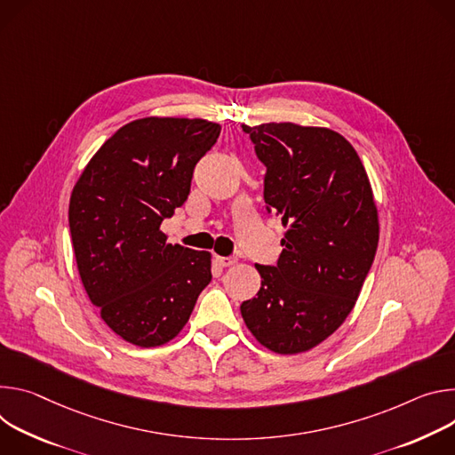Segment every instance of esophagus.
I'll return each instance as SVG.
<instances>
[{"label": "esophagus", "mask_w": 455, "mask_h": 455, "mask_svg": "<svg viewBox=\"0 0 455 455\" xmlns=\"http://www.w3.org/2000/svg\"><path fill=\"white\" fill-rule=\"evenodd\" d=\"M217 262H219L222 267H229V266H235V264H236V257H217Z\"/></svg>", "instance_id": "34e87169"}]
</instances>
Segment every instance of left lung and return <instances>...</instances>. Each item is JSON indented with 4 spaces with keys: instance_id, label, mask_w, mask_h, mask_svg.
I'll return each instance as SVG.
<instances>
[{
    "instance_id": "8db88e82",
    "label": "left lung",
    "mask_w": 455,
    "mask_h": 455,
    "mask_svg": "<svg viewBox=\"0 0 455 455\" xmlns=\"http://www.w3.org/2000/svg\"><path fill=\"white\" fill-rule=\"evenodd\" d=\"M242 130L267 168L264 200L285 236L276 266H255L260 291L240 313L260 345L298 355L356 306L379 240L376 200L356 149L338 132L294 123Z\"/></svg>"
}]
</instances>
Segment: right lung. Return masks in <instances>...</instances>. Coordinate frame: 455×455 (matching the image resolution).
<instances>
[{
    "mask_svg": "<svg viewBox=\"0 0 455 455\" xmlns=\"http://www.w3.org/2000/svg\"><path fill=\"white\" fill-rule=\"evenodd\" d=\"M206 119L144 117L119 128L77 179L68 222L81 282L124 341L159 347L188 323L212 282V253L161 231L189 195L195 164L217 142Z\"/></svg>",
    "mask_w": 455,
    "mask_h": 455,
    "instance_id": "1",
    "label": "right lung"
}]
</instances>
